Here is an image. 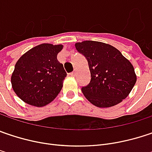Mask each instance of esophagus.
<instances>
[{"mask_svg":"<svg viewBox=\"0 0 152 152\" xmlns=\"http://www.w3.org/2000/svg\"><path fill=\"white\" fill-rule=\"evenodd\" d=\"M69 75H70L71 76H75L76 75V71H73V72H71V73H70Z\"/></svg>","mask_w":152,"mask_h":152,"instance_id":"1","label":"esophagus"}]
</instances>
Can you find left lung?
<instances>
[{"instance_id":"8db88e82","label":"left lung","mask_w":152,"mask_h":152,"mask_svg":"<svg viewBox=\"0 0 152 152\" xmlns=\"http://www.w3.org/2000/svg\"><path fill=\"white\" fill-rule=\"evenodd\" d=\"M84 56L91 80L82 91L98 107H110L126 99L136 83L134 68L121 52L108 44L86 40L75 45Z\"/></svg>"}]
</instances>
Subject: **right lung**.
I'll use <instances>...</instances> for the list:
<instances>
[{"label":"right lung","mask_w":152,"mask_h":152,"mask_svg":"<svg viewBox=\"0 0 152 152\" xmlns=\"http://www.w3.org/2000/svg\"><path fill=\"white\" fill-rule=\"evenodd\" d=\"M62 45L41 44L22 55L11 76L13 89L23 102L44 107L51 102L62 89L67 74L57 56Z\"/></svg>","instance_id":"right-lung-1"}]
</instances>
